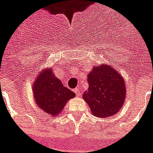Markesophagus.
<instances>
[{
	"mask_svg": "<svg viewBox=\"0 0 153 153\" xmlns=\"http://www.w3.org/2000/svg\"><path fill=\"white\" fill-rule=\"evenodd\" d=\"M74 92H75V93H76V94L77 95V96H79V95L81 94V93H80V90H79L78 88H76V89H75Z\"/></svg>",
	"mask_w": 153,
	"mask_h": 153,
	"instance_id": "esophagus-1",
	"label": "esophagus"
}]
</instances>
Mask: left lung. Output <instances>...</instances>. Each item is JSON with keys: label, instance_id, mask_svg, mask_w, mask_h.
<instances>
[{"label": "left lung", "instance_id": "left-lung-1", "mask_svg": "<svg viewBox=\"0 0 153 153\" xmlns=\"http://www.w3.org/2000/svg\"><path fill=\"white\" fill-rule=\"evenodd\" d=\"M88 90L82 97L94 116L110 117L124 105L126 89L124 78L108 65L94 66L88 75Z\"/></svg>", "mask_w": 153, "mask_h": 153}]
</instances>
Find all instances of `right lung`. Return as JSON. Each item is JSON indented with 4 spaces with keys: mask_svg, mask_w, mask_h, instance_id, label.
Listing matches in <instances>:
<instances>
[{
    "mask_svg": "<svg viewBox=\"0 0 153 153\" xmlns=\"http://www.w3.org/2000/svg\"><path fill=\"white\" fill-rule=\"evenodd\" d=\"M52 69L43 70L38 75L33 85V93L38 107L50 116H56L76 94L63 86Z\"/></svg>",
    "mask_w": 153,
    "mask_h": 153,
    "instance_id": "add662e5",
    "label": "right lung"
}]
</instances>
